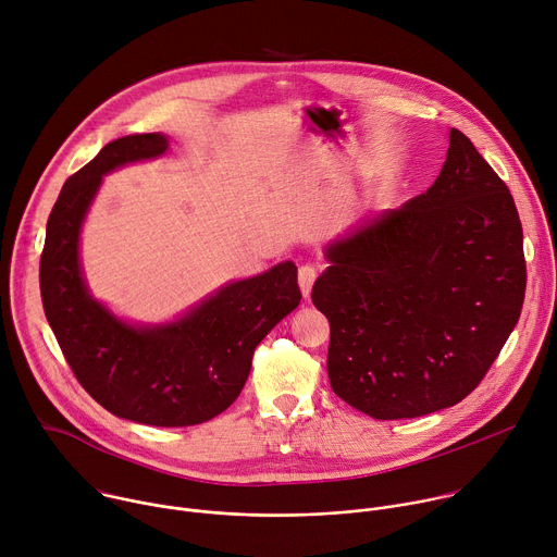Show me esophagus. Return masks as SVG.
I'll list each match as a JSON object with an SVG mask.
<instances>
[{
	"mask_svg": "<svg viewBox=\"0 0 557 557\" xmlns=\"http://www.w3.org/2000/svg\"><path fill=\"white\" fill-rule=\"evenodd\" d=\"M297 280H299L301 295L308 297L310 290H312V284H314V280H317V267H314V264H301V267H299V273H297Z\"/></svg>",
	"mask_w": 557,
	"mask_h": 557,
	"instance_id": "obj_1",
	"label": "esophagus"
}]
</instances>
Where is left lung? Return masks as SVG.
<instances>
[{"label":"left lung","instance_id":"8db88e82","mask_svg":"<svg viewBox=\"0 0 557 557\" xmlns=\"http://www.w3.org/2000/svg\"><path fill=\"white\" fill-rule=\"evenodd\" d=\"M312 304L331 322L329 379L379 419L451 408L518 324L527 264L507 185L458 129L434 185L326 249Z\"/></svg>","mask_w":557,"mask_h":557}]
</instances>
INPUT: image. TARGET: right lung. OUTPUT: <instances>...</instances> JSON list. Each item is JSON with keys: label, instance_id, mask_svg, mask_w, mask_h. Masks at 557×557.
<instances>
[{"label": "right lung", "instance_id": "1", "mask_svg": "<svg viewBox=\"0 0 557 557\" xmlns=\"http://www.w3.org/2000/svg\"><path fill=\"white\" fill-rule=\"evenodd\" d=\"M168 151L163 134L108 143L72 174L46 226L39 267L46 320L76 381L114 417L187 428L224 412L243 392L258 344L299 306L297 267L226 284L165 326L121 322L90 293L78 264V233L103 176Z\"/></svg>", "mask_w": 557, "mask_h": 557}]
</instances>
